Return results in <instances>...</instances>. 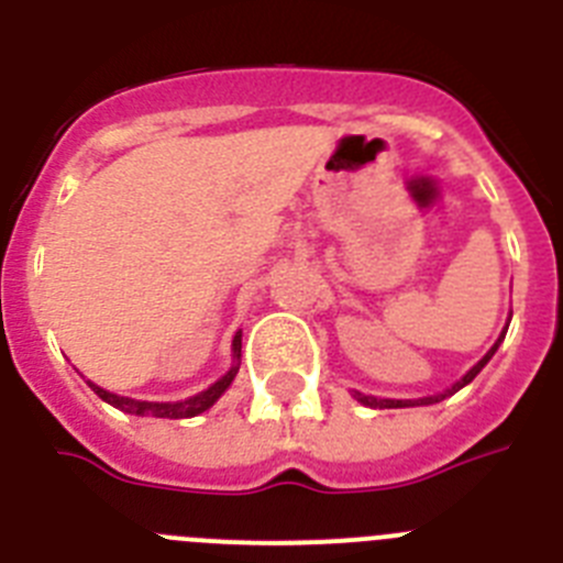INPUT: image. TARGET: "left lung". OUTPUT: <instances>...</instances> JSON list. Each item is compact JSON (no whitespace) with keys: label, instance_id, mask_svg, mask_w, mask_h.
I'll list each match as a JSON object with an SVG mask.
<instances>
[{"label":"left lung","instance_id":"1","mask_svg":"<svg viewBox=\"0 0 563 563\" xmlns=\"http://www.w3.org/2000/svg\"><path fill=\"white\" fill-rule=\"evenodd\" d=\"M507 324H510V321H507ZM505 332H507V327H505V330H501V335L496 338V343H494V346H490V352H487V355L482 357L479 363H476L474 369L467 372V375L462 377V380H456L454 386H451V389L442 391V395H434V397H420V400H383V397H372V395H361V391H355V397H357V400L363 402V406H369V409H409V406H431V402L445 400V397L454 395V391H460L462 386H467V383H471V380H474L476 375H479L482 366H485V363L490 361V357H494V352L499 350V343L505 341Z\"/></svg>","mask_w":563,"mask_h":563}]
</instances>
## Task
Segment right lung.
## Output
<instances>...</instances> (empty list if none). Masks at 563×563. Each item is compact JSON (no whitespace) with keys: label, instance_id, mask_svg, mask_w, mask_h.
<instances>
[{"label":"right lung","instance_id":"add662e5","mask_svg":"<svg viewBox=\"0 0 563 563\" xmlns=\"http://www.w3.org/2000/svg\"><path fill=\"white\" fill-rule=\"evenodd\" d=\"M239 357H242V332H236L233 335V363L231 369L225 372V375L220 377L217 383H211L206 391H200V395L188 397V400H177V402H148V400H132V397H121V395H112V391L101 389V386H96L92 380L89 383V389L96 391L101 400H107L109 406H114V409L126 411V415H137V417H168V420H186V417H197L202 415V411H208L213 406V402L220 400L222 395H225V389L233 383V377H236L239 372Z\"/></svg>","mask_w":563,"mask_h":563}]
</instances>
